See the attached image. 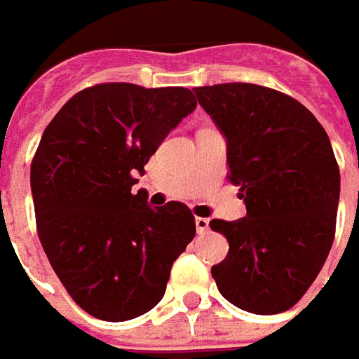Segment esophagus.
Segmentation results:
<instances>
[{
  "label": "esophagus",
  "instance_id": "34e87169",
  "mask_svg": "<svg viewBox=\"0 0 359 359\" xmlns=\"http://www.w3.org/2000/svg\"><path fill=\"white\" fill-rule=\"evenodd\" d=\"M195 227H197V233H207V231H209V219H205V217H195Z\"/></svg>",
  "mask_w": 359,
  "mask_h": 359
}]
</instances>
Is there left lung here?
<instances>
[{
	"instance_id": "left-lung-1",
	"label": "left lung",
	"mask_w": 359,
	"mask_h": 359,
	"mask_svg": "<svg viewBox=\"0 0 359 359\" xmlns=\"http://www.w3.org/2000/svg\"><path fill=\"white\" fill-rule=\"evenodd\" d=\"M227 142L245 217L213 219L229 242L211 268L231 305L256 315L294 305L321 272L335 236L339 168L323 126L297 99L250 83L195 87Z\"/></svg>"
}]
</instances>
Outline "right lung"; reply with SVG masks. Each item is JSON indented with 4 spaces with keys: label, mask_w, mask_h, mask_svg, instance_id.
I'll list each match as a JSON object with an SVG mask.
<instances>
[{
    "label": "right lung",
    "mask_w": 359,
    "mask_h": 359,
    "mask_svg": "<svg viewBox=\"0 0 359 359\" xmlns=\"http://www.w3.org/2000/svg\"><path fill=\"white\" fill-rule=\"evenodd\" d=\"M195 107L184 87L103 83L71 97L42 134L30 168L38 238L67 292L97 319L154 309L195 238L184 203L150 207L132 193L134 177Z\"/></svg>",
    "instance_id": "right-lung-1"
}]
</instances>
